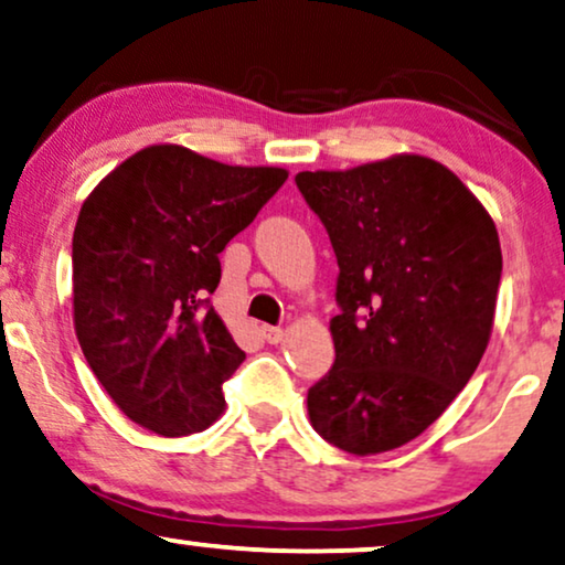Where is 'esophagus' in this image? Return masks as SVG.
Wrapping results in <instances>:
<instances>
[{"instance_id":"34e87169","label":"esophagus","mask_w":565,"mask_h":565,"mask_svg":"<svg viewBox=\"0 0 565 565\" xmlns=\"http://www.w3.org/2000/svg\"><path fill=\"white\" fill-rule=\"evenodd\" d=\"M260 335L266 338V343H281L284 341V330L281 328H274V326H263Z\"/></svg>"}]
</instances>
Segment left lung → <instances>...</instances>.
Returning <instances> with one entry per match:
<instances>
[{"mask_svg":"<svg viewBox=\"0 0 565 565\" xmlns=\"http://www.w3.org/2000/svg\"><path fill=\"white\" fill-rule=\"evenodd\" d=\"M295 183L338 260L335 361L307 390L315 431L351 455L403 447L483 359L499 232L462 180L428 157L299 172Z\"/></svg>","mask_w":565,"mask_h":565,"instance_id":"8db88e82","label":"left lung"}]
</instances>
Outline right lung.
<instances>
[{
    "label": "right lung",
    "mask_w": 565,
    "mask_h": 565,
    "mask_svg": "<svg viewBox=\"0 0 565 565\" xmlns=\"http://www.w3.org/2000/svg\"><path fill=\"white\" fill-rule=\"evenodd\" d=\"M185 147H147L82 204L72 239L74 330L89 370L134 424L204 431L245 351L209 297L220 253L287 180Z\"/></svg>",
    "instance_id": "obj_1"
}]
</instances>
